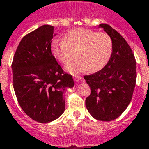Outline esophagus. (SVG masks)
<instances>
[{"instance_id": "34e87169", "label": "esophagus", "mask_w": 149, "mask_h": 149, "mask_svg": "<svg viewBox=\"0 0 149 149\" xmlns=\"http://www.w3.org/2000/svg\"><path fill=\"white\" fill-rule=\"evenodd\" d=\"M74 80L75 82H82V78L81 76H74Z\"/></svg>"}]
</instances>
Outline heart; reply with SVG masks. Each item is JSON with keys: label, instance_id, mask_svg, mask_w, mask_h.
<instances>
[{"label": "heart", "instance_id": "heart-1", "mask_svg": "<svg viewBox=\"0 0 149 149\" xmlns=\"http://www.w3.org/2000/svg\"><path fill=\"white\" fill-rule=\"evenodd\" d=\"M52 55L66 67L71 74H78L88 69L90 72L102 70L108 63L113 52V41L106 32L86 29H75L68 31L63 42L54 41L51 47Z\"/></svg>", "mask_w": 149, "mask_h": 149}]
</instances>
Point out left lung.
Masks as SVG:
<instances>
[{
	"label": "left lung",
	"mask_w": 149,
	"mask_h": 149,
	"mask_svg": "<svg viewBox=\"0 0 149 149\" xmlns=\"http://www.w3.org/2000/svg\"><path fill=\"white\" fill-rule=\"evenodd\" d=\"M113 41V52L109 62L102 70L85 75L91 93L86 106L91 116L103 121L118 118L132 99L136 80V59L126 40L106 24H101Z\"/></svg>",
	"instance_id": "left-lung-1"
}]
</instances>
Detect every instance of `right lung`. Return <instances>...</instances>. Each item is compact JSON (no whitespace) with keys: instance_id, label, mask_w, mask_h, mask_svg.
I'll list each match as a JSON object with an SVG mask.
<instances>
[{"instance_id":"obj_1","label":"right lung","mask_w":149,"mask_h":149,"mask_svg":"<svg viewBox=\"0 0 149 149\" xmlns=\"http://www.w3.org/2000/svg\"><path fill=\"white\" fill-rule=\"evenodd\" d=\"M54 27L43 25L24 36L12 63L13 88L26 114L40 123L59 118L65 110L64 91L74 86L52 55Z\"/></svg>"}]
</instances>
